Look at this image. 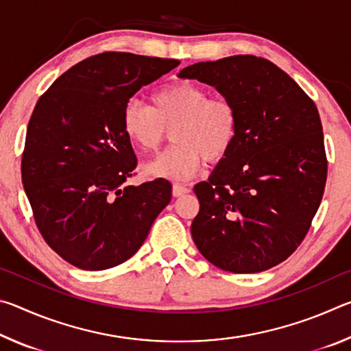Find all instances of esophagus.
Here are the masks:
<instances>
[{"label": "esophagus", "instance_id": "esophagus-1", "mask_svg": "<svg viewBox=\"0 0 351 351\" xmlns=\"http://www.w3.org/2000/svg\"><path fill=\"white\" fill-rule=\"evenodd\" d=\"M189 192H190V189L187 186H182V184H175L173 189H171L173 197H182V195H186Z\"/></svg>", "mask_w": 351, "mask_h": 351}]
</instances>
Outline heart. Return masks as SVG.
Masks as SVG:
<instances>
[{
  "label": "heart",
  "mask_w": 351,
  "mask_h": 351,
  "mask_svg": "<svg viewBox=\"0 0 351 351\" xmlns=\"http://www.w3.org/2000/svg\"><path fill=\"white\" fill-rule=\"evenodd\" d=\"M171 128L173 145L144 165L145 173L187 181L203 158L218 162L228 156L239 134V112L229 99L210 97L204 86L178 80L159 88L152 108L130 100L122 111V130L141 150L153 152Z\"/></svg>",
  "instance_id": "obj_1"
}]
</instances>
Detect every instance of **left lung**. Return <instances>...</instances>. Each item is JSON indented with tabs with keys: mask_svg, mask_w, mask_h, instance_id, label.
Returning a JSON list of instances; mask_svg holds the SVG:
<instances>
[{
	"mask_svg": "<svg viewBox=\"0 0 351 351\" xmlns=\"http://www.w3.org/2000/svg\"><path fill=\"white\" fill-rule=\"evenodd\" d=\"M178 77L213 86L239 112L232 150L193 187L199 212L190 232L198 251L234 274L282 263L305 239L325 189L316 105L285 71L255 56L199 62Z\"/></svg>",
	"mask_w": 351,
	"mask_h": 351,
	"instance_id": "8db88e82",
	"label": "left lung"
}]
</instances>
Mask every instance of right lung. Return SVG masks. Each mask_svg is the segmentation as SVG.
Wrapping results in <instances>:
<instances>
[{"label": "right lung", "instance_id": "add662e5", "mask_svg": "<svg viewBox=\"0 0 351 351\" xmlns=\"http://www.w3.org/2000/svg\"><path fill=\"white\" fill-rule=\"evenodd\" d=\"M173 58L104 52L74 64L38 99L21 180L45 241L68 263L102 271L138 252L171 199V184L127 186L136 169L122 111Z\"/></svg>", "mask_w": 351, "mask_h": 351}]
</instances>
